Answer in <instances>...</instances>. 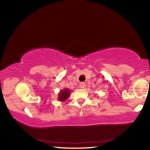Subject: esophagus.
Returning <instances> with one entry per match:
<instances>
[{
	"label": "esophagus",
	"instance_id": "1",
	"mask_svg": "<svg viewBox=\"0 0 150 150\" xmlns=\"http://www.w3.org/2000/svg\"><path fill=\"white\" fill-rule=\"evenodd\" d=\"M85 86H86V85L85 83H81L79 85L80 88H82V89H84V88L85 87Z\"/></svg>",
	"mask_w": 150,
	"mask_h": 150
}]
</instances>
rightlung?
I'll list each match as a JSON object with an SVG mask.
<instances>
[{
    "label": "right lung",
    "mask_w": 150,
    "mask_h": 150,
    "mask_svg": "<svg viewBox=\"0 0 150 150\" xmlns=\"http://www.w3.org/2000/svg\"><path fill=\"white\" fill-rule=\"evenodd\" d=\"M69 93L70 91H69L68 89H65L63 91H61L59 94V100L60 101H65L69 97Z\"/></svg>",
    "instance_id": "add662e5"
}]
</instances>
